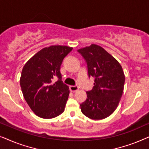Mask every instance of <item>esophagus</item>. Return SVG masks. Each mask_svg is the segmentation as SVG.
Instances as JSON below:
<instances>
[{
	"instance_id": "esophagus-1",
	"label": "esophagus",
	"mask_w": 149,
	"mask_h": 149,
	"mask_svg": "<svg viewBox=\"0 0 149 149\" xmlns=\"http://www.w3.org/2000/svg\"><path fill=\"white\" fill-rule=\"evenodd\" d=\"M78 89H79V87L78 86H76V85H75V86H70V90L71 91H73V92L77 91Z\"/></svg>"
}]
</instances>
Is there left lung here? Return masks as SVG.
I'll return each mask as SVG.
<instances>
[{
	"mask_svg": "<svg viewBox=\"0 0 149 149\" xmlns=\"http://www.w3.org/2000/svg\"><path fill=\"white\" fill-rule=\"evenodd\" d=\"M78 52L86 61L89 77H94L93 89L87 91L86 100L80 104L81 112L89 119H105L115 111L123 94V68L114 57L97 45L91 44Z\"/></svg>",
	"mask_w": 149,
	"mask_h": 149,
	"instance_id": "obj_1",
	"label": "left lung"
}]
</instances>
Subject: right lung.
I'll return each mask as SVG.
<instances>
[{"label":"right lung","instance_id":"obj_1","mask_svg":"<svg viewBox=\"0 0 149 149\" xmlns=\"http://www.w3.org/2000/svg\"><path fill=\"white\" fill-rule=\"evenodd\" d=\"M72 47L52 45L45 47L24 65L20 77L24 97L35 115L52 119L64 111L69 93L62 81L60 66ZM58 81L52 83V79Z\"/></svg>","mask_w":149,"mask_h":149}]
</instances>
